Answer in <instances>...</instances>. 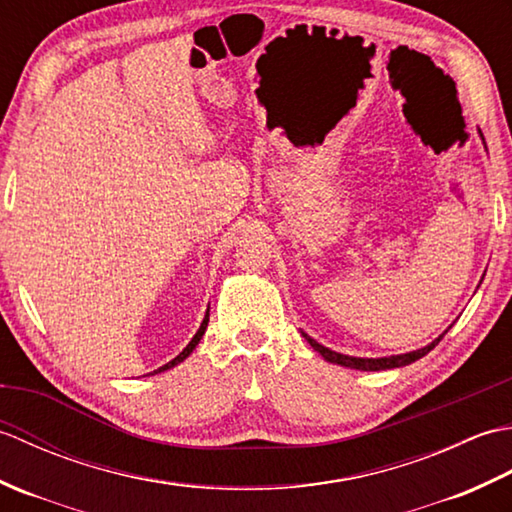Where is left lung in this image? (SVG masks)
Instances as JSON below:
<instances>
[{
	"label": "left lung",
	"mask_w": 512,
	"mask_h": 512,
	"mask_svg": "<svg viewBox=\"0 0 512 512\" xmlns=\"http://www.w3.org/2000/svg\"><path fill=\"white\" fill-rule=\"evenodd\" d=\"M301 334H303V339H306L328 363L350 367V369H361V372H380V369H394V367H402V365H409L413 361H418V358H422L424 354H429L433 347H436L442 341V336L447 332L440 334L436 341H431L429 345L420 347V350H416V352H407V354H398V356H383V358H358V356H347V354L332 352V350H328V347H323L321 343L310 339L306 332H301Z\"/></svg>",
	"instance_id": "8db88e82"
}]
</instances>
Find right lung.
I'll use <instances>...</instances> for the list:
<instances>
[{"label":"right lung","instance_id":"obj_1","mask_svg":"<svg viewBox=\"0 0 512 512\" xmlns=\"http://www.w3.org/2000/svg\"><path fill=\"white\" fill-rule=\"evenodd\" d=\"M206 325H209V310H206V314H204V321H202V325H200V330L198 332H195V336H193V339H191V343L187 345V347H184V350L176 356V358H173V361H169L167 365H162V367H158V369H154V372H151V374H158V372H167V369H171V367H176L178 363H182L184 361V358H187L193 350H195V345H198L200 343V339H202V334L206 332Z\"/></svg>","mask_w":512,"mask_h":512}]
</instances>
